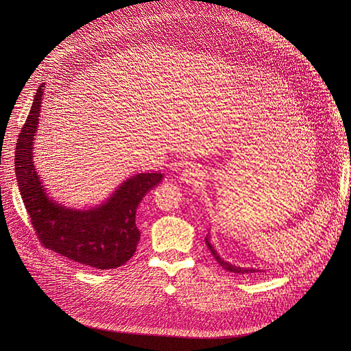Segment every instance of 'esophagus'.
I'll use <instances>...</instances> for the list:
<instances>
[{"instance_id": "esophagus-1", "label": "esophagus", "mask_w": 351, "mask_h": 351, "mask_svg": "<svg viewBox=\"0 0 351 351\" xmlns=\"http://www.w3.org/2000/svg\"><path fill=\"white\" fill-rule=\"evenodd\" d=\"M202 178H203L202 169L194 167V165H190V167H186V168L183 169V172L180 173V178H179V179H180L183 183H186V184H194V183H197L198 180H202Z\"/></svg>"}]
</instances>
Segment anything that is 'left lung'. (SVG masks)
Here are the masks:
<instances>
[{
	"label": "left lung",
	"instance_id": "1",
	"mask_svg": "<svg viewBox=\"0 0 351 351\" xmlns=\"http://www.w3.org/2000/svg\"><path fill=\"white\" fill-rule=\"evenodd\" d=\"M206 244H207V247L210 248V252H211V254L214 256V258L217 260V263H218L223 269H226V271H229V272L239 274V275H244V274H254V272H263V271L256 269V268H241V267H239V265H233V264H230V263L225 261L223 258H221V256L217 253V250H215V248L213 247V244L210 243V233H208V234H207V237H206Z\"/></svg>",
	"mask_w": 351,
	"mask_h": 351
}]
</instances>
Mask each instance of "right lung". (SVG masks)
<instances>
[{
    "mask_svg": "<svg viewBox=\"0 0 351 351\" xmlns=\"http://www.w3.org/2000/svg\"><path fill=\"white\" fill-rule=\"evenodd\" d=\"M45 84L34 95L27 119L19 133L15 173L19 191L41 244L87 268L114 269L136 253L140 230L136 211L145 193L162 182V173H137L126 179L99 206L68 208L48 195L33 162L34 136Z\"/></svg>",
    "mask_w": 351,
    "mask_h": 351,
    "instance_id": "add662e5",
    "label": "right lung"
}]
</instances>
